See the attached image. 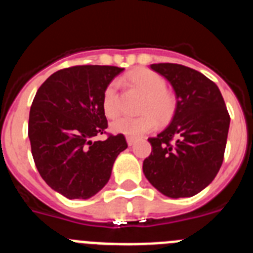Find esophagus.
<instances>
[{"label":"esophagus","mask_w":253,"mask_h":253,"mask_svg":"<svg viewBox=\"0 0 253 253\" xmlns=\"http://www.w3.org/2000/svg\"><path fill=\"white\" fill-rule=\"evenodd\" d=\"M135 142H137V139L133 137H126V143H128V146H134Z\"/></svg>","instance_id":"esophagus-1"}]
</instances>
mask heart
Segmentation results:
<instances>
[{"mask_svg":"<svg viewBox=\"0 0 253 253\" xmlns=\"http://www.w3.org/2000/svg\"><path fill=\"white\" fill-rule=\"evenodd\" d=\"M126 81L144 94L139 111L143 115L138 118L116 119L111 123V130L116 134L126 137H142L156 128L157 120L166 123L175 111V98L166 89V81L156 71L150 69H138L126 75ZM102 109L109 119H114L120 114L122 103L118 92V83H111L105 88L102 96Z\"/></svg>","mask_w":253,"mask_h":253,"instance_id":"b5f03b06","label":"heart"}]
</instances>
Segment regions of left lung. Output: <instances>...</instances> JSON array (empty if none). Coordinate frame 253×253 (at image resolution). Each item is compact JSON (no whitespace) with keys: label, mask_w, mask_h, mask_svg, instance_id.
<instances>
[{"label":"left lung","mask_w":253,"mask_h":253,"mask_svg":"<svg viewBox=\"0 0 253 253\" xmlns=\"http://www.w3.org/2000/svg\"><path fill=\"white\" fill-rule=\"evenodd\" d=\"M175 92L170 124L148 138L152 152L143 161L148 182L170 198L192 197L216 176L223 164L230 118L213 82L179 64H152Z\"/></svg>","instance_id":"left-lung-1"}]
</instances>
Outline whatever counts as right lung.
<instances>
[{"mask_svg": "<svg viewBox=\"0 0 253 253\" xmlns=\"http://www.w3.org/2000/svg\"><path fill=\"white\" fill-rule=\"evenodd\" d=\"M124 70L83 65L56 71L37 90L29 112L28 137L43 180L69 200H88L107 184L112 165L128 147L123 134H103L105 88Z\"/></svg>", "mask_w": 253, "mask_h": 253, "instance_id": "right-lung-1", "label": "right lung"}]
</instances>
